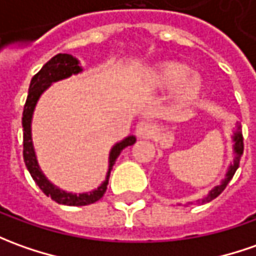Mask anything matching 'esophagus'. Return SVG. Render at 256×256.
Instances as JSON below:
<instances>
[{
  "mask_svg": "<svg viewBox=\"0 0 256 256\" xmlns=\"http://www.w3.org/2000/svg\"><path fill=\"white\" fill-rule=\"evenodd\" d=\"M152 132H154V128L151 126L150 123H147V122H140L137 126H136V136L137 137H142V138H147V137H150L152 134Z\"/></svg>",
  "mask_w": 256,
  "mask_h": 256,
  "instance_id": "esophagus-1",
  "label": "esophagus"
}]
</instances>
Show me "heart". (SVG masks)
Instances as JSON below:
<instances>
[{"label":"heart","instance_id":"obj_1","mask_svg":"<svg viewBox=\"0 0 256 256\" xmlns=\"http://www.w3.org/2000/svg\"><path fill=\"white\" fill-rule=\"evenodd\" d=\"M144 91L162 92L172 90L171 100L176 108H185L200 98L204 82L192 72L190 66L176 60H165L150 66L137 78Z\"/></svg>","mask_w":256,"mask_h":256}]
</instances>
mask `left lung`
I'll list each match as a JSON object with an SVG mask.
<instances>
[{
	"mask_svg": "<svg viewBox=\"0 0 256 256\" xmlns=\"http://www.w3.org/2000/svg\"><path fill=\"white\" fill-rule=\"evenodd\" d=\"M232 142H234V152H236V158H234V162L230 165V168H228V171H227V174H226V178L222 180V184L220 185H217V186H214L210 192H208V194L204 198V199H202V203H208V202H212L213 199H216L218 194L223 192L224 189H226V186L228 185V182L231 180V178L234 176V174H236V171H237V168L240 166V158H241V156H242V151H244V138H242V133H241V128L238 126L237 132L234 133V136H232Z\"/></svg>",
	"mask_w": 256,
	"mask_h": 256,
	"instance_id": "left-lung-1",
	"label": "left lung"
}]
</instances>
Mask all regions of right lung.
<instances>
[{"instance_id":"1","label":"right lung","mask_w":256,"mask_h":256,"mask_svg":"<svg viewBox=\"0 0 256 256\" xmlns=\"http://www.w3.org/2000/svg\"><path fill=\"white\" fill-rule=\"evenodd\" d=\"M81 71H82V68L80 66V62L71 54H62V53H60V54L54 56L52 60H48L42 67L40 71L38 74H34V77L30 81L29 94H28V98H26L25 108H24V116H22V128H24V161H25L26 168H28L30 176L36 182V185L40 188L43 194H46V196H50L57 203L67 204V206H86V204H92V203L98 202L106 192L109 174H110V170L114 166V161L118 160V157H119V154H120L123 148H126L128 146H133L136 142L134 136H128L124 140H122L120 142H116L114 144V147H112V150H110V154H109V170H108L106 179L102 182V185L98 189L92 190L90 194H67L66 190H60L58 188L54 186L43 175V172L40 171V166L38 164L34 150H33L32 132H30V123H32L34 106L38 104V100L40 98L42 94L46 91L53 82L64 80V78H68L70 76L78 74Z\"/></svg>"}]
</instances>
